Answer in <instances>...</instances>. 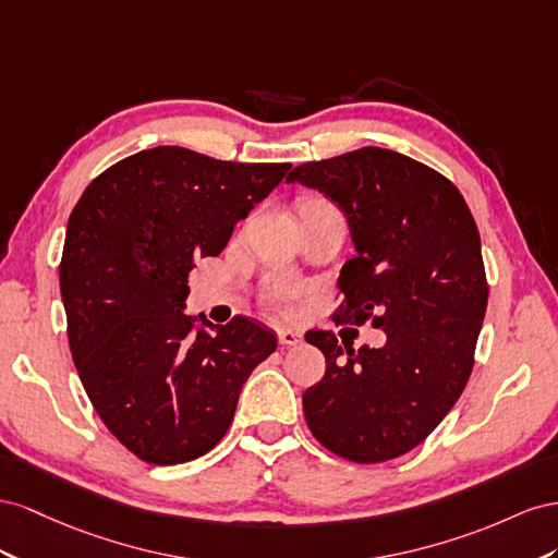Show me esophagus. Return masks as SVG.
I'll return each mask as SVG.
<instances>
[{
    "mask_svg": "<svg viewBox=\"0 0 558 558\" xmlns=\"http://www.w3.org/2000/svg\"><path fill=\"white\" fill-rule=\"evenodd\" d=\"M301 341H304V337H301L299 331L288 329V327L278 329V343H280V345H299Z\"/></svg>",
    "mask_w": 558,
    "mask_h": 558,
    "instance_id": "obj_1",
    "label": "esophagus"
}]
</instances>
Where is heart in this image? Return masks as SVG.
Masks as SVG:
<instances>
[{
  "label": "heart",
  "instance_id": "1",
  "mask_svg": "<svg viewBox=\"0 0 558 558\" xmlns=\"http://www.w3.org/2000/svg\"><path fill=\"white\" fill-rule=\"evenodd\" d=\"M266 301L278 311H290L292 301L299 294V288L290 278H270L266 282Z\"/></svg>",
  "mask_w": 558,
  "mask_h": 558
}]
</instances>
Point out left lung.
Masks as SVG:
<instances>
[{
	"label": "left lung",
	"instance_id": "left-lung-1",
	"mask_svg": "<svg viewBox=\"0 0 558 558\" xmlns=\"http://www.w3.org/2000/svg\"><path fill=\"white\" fill-rule=\"evenodd\" d=\"M320 191L355 247L333 320L386 331L380 348L308 331L327 369L304 392L315 439L345 460L384 463L433 433L463 392L486 315L482 241L460 191L413 158L362 147L290 172Z\"/></svg>",
	"mask_w": 558,
	"mask_h": 558
}]
</instances>
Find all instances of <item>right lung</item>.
I'll return each instance as SVG.
<instances>
[{"label": "right lung", "mask_w": 558, "mask_h": 558, "mask_svg": "<svg viewBox=\"0 0 558 558\" xmlns=\"http://www.w3.org/2000/svg\"><path fill=\"white\" fill-rule=\"evenodd\" d=\"M290 168L156 147L107 168L74 205L60 262L72 360L109 433L147 463L208 453L278 348L250 317L213 325L184 301L194 259L217 257Z\"/></svg>", "instance_id": "1"}]
</instances>
